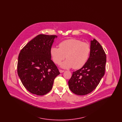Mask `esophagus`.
<instances>
[{
  "mask_svg": "<svg viewBox=\"0 0 122 122\" xmlns=\"http://www.w3.org/2000/svg\"><path fill=\"white\" fill-rule=\"evenodd\" d=\"M59 72H60V73H63L64 71V70H59Z\"/></svg>",
  "mask_w": 122,
  "mask_h": 122,
  "instance_id": "34e87169",
  "label": "esophagus"
}]
</instances>
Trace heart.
Here are the masks:
<instances>
[{"mask_svg":"<svg viewBox=\"0 0 122 122\" xmlns=\"http://www.w3.org/2000/svg\"><path fill=\"white\" fill-rule=\"evenodd\" d=\"M58 46L59 48L52 46L50 50L55 64H59L66 58L61 67L65 69L73 67L76 70L81 68L87 62L91 52V47L87 42L71 39L62 41Z\"/></svg>","mask_w":122,"mask_h":122,"instance_id":"obj_1","label":"heart"}]
</instances>
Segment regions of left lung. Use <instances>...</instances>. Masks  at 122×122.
Returning a JSON list of instances; mask_svg holds the SVG:
<instances>
[{
  "mask_svg": "<svg viewBox=\"0 0 122 122\" xmlns=\"http://www.w3.org/2000/svg\"><path fill=\"white\" fill-rule=\"evenodd\" d=\"M106 55L95 39L91 41L90 57L81 69L73 72L68 82L71 91L78 95L92 92L98 85L105 72Z\"/></svg>",
  "mask_w": 122,
  "mask_h": 122,
  "instance_id": "1",
  "label": "left lung"
}]
</instances>
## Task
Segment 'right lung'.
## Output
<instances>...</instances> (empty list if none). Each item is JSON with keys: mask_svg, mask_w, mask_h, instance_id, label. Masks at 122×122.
I'll return each instance as SVG.
<instances>
[{"mask_svg": "<svg viewBox=\"0 0 122 122\" xmlns=\"http://www.w3.org/2000/svg\"><path fill=\"white\" fill-rule=\"evenodd\" d=\"M56 35L40 34L30 41L18 56V75L30 92L38 96L48 93L60 74L51 60L50 50Z\"/></svg>", "mask_w": 122, "mask_h": 122, "instance_id": "1", "label": "right lung"}]
</instances>
